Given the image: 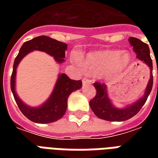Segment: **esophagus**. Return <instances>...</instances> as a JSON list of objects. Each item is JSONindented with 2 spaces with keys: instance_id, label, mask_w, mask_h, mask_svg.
Listing matches in <instances>:
<instances>
[{
  "instance_id": "esophagus-1",
  "label": "esophagus",
  "mask_w": 158,
  "mask_h": 158,
  "mask_svg": "<svg viewBox=\"0 0 158 158\" xmlns=\"http://www.w3.org/2000/svg\"><path fill=\"white\" fill-rule=\"evenodd\" d=\"M83 84H91L92 83V80L90 79H88V78H84L83 79Z\"/></svg>"
}]
</instances>
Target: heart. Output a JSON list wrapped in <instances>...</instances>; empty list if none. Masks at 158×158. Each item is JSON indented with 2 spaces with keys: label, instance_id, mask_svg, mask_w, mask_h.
Wrapping results in <instances>:
<instances>
[{
  "label": "heart",
  "instance_id": "b5f03b06",
  "mask_svg": "<svg viewBox=\"0 0 158 158\" xmlns=\"http://www.w3.org/2000/svg\"><path fill=\"white\" fill-rule=\"evenodd\" d=\"M130 61L131 56L128 52H121L117 50H108L90 53L86 57L83 65L89 73L98 74L109 70H122L127 68Z\"/></svg>",
  "mask_w": 158,
  "mask_h": 158
}]
</instances>
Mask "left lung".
Listing matches in <instances>:
<instances>
[{
  "instance_id": "1",
  "label": "left lung",
  "mask_w": 158,
  "mask_h": 158,
  "mask_svg": "<svg viewBox=\"0 0 158 158\" xmlns=\"http://www.w3.org/2000/svg\"><path fill=\"white\" fill-rule=\"evenodd\" d=\"M129 42L130 45L133 47L135 52L137 54V58L143 60L150 68L151 77L149 82L148 84L144 96L139 101L132 105L128 106L127 107L124 109H117L114 107L110 102V99L107 98L105 84L100 82H95L94 85L96 88L97 93L94 98L89 101V106L94 114L102 120H108V121H124L132 118L141 110L143 106L144 105L147 101L148 97L152 91L153 76H152V61L150 56L149 47L147 43H143L139 38H133V37L129 38Z\"/></svg>"
}]
</instances>
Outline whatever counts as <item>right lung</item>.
<instances>
[{"label": "right lung", "mask_w": 158, "mask_h": 158, "mask_svg": "<svg viewBox=\"0 0 158 158\" xmlns=\"http://www.w3.org/2000/svg\"><path fill=\"white\" fill-rule=\"evenodd\" d=\"M66 48L67 45L65 43L59 42L48 36H39L23 43L19 52L15 59L13 71L10 78L11 91L21 112L33 122L46 124L55 122L60 119L66 110L67 98L72 92L76 91L81 88L82 81L69 79L65 74H60L50 98L40 107L31 108L21 102L15 93V82L16 68L23 57L33 50L45 52L50 56H54L55 60L59 63L64 61Z\"/></svg>", "instance_id": "obj_1"}]
</instances>
